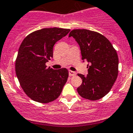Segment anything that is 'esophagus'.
Masks as SVG:
<instances>
[{"label":"esophagus","instance_id":"esophagus-1","mask_svg":"<svg viewBox=\"0 0 133 133\" xmlns=\"http://www.w3.org/2000/svg\"><path fill=\"white\" fill-rule=\"evenodd\" d=\"M76 75V73L75 72H74V71H71V70L69 71V76H75Z\"/></svg>","mask_w":133,"mask_h":133}]
</instances>
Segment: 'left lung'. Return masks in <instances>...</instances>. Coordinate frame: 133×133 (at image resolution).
Returning a JSON list of instances; mask_svg holds the SVG:
<instances>
[{
    "label": "left lung",
    "mask_w": 133,
    "mask_h": 133,
    "mask_svg": "<svg viewBox=\"0 0 133 133\" xmlns=\"http://www.w3.org/2000/svg\"><path fill=\"white\" fill-rule=\"evenodd\" d=\"M71 36L79 45L82 60L89 64L87 76L78 74L82 79L78 94L87 99H100L110 91L118 76L117 51L107 37L97 32L74 29L69 34Z\"/></svg>",
    "instance_id": "8db88e82"
}]
</instances>
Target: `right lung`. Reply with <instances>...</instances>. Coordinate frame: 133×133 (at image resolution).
Instances as JSON below:
<instances>
[{
    "mask_svg": "<svg viewBox=\"0 0 133 133\" xmlns=\"http://www.w3.org/2000/svg\"><path fill=\"white\" fill-rule=\"evenodd\" d=\"M70 29L46 28L28 35L19 46L15 71L20 86L31 99L48 103L58 97L68 80L65 68L53 69L46 63L53 57V48Z\"/></svg>",
    "mask_w": 133,
    "mask_h": 133,
    "instance_id": "obj_1",
    "label": "right lung"
}]
</instances>
